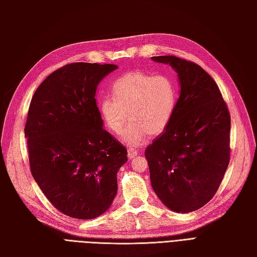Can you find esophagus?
Here are the masks:
<instances>
[{"label": "esophagus", "mask_w": 257, "mask_h": 257, "mask_svg": "<svg viewBox=\"0 0 257 257\" xmlns=\"http://www.w3.org/2000/svg\"><path fill=\"white\" fill-rule=\"evenodd\" d=\"M137 154H138V151H137L136 149H132V148H130V149L127 150V157H128L130 159L135 158V157L137 156Z\"/></svg>", "instance_id": "obj_1"}]
</instances>
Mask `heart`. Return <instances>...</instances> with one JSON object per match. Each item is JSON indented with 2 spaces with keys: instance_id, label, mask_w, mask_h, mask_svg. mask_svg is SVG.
I'll return each mask as SVG.
<instances>
[{
  "instance_id": "heart-1",
  "label": "heart",
  "mask_w": 257,
  "mask_h": 257,
  "mask_svg": "<svg viewBox=\"0 0 257 257\" xmlns=\"http://www.w3.org/2000/svg\"><path fill=\"white\" fill-rule=\"evenodd\" d=\"M113 98L105 96L100 112L108 128L120 134L131 147L144 143L147 135L157 136L169 124L178 102V88L167 74L132 71L118 77L111 87Z\"/></svg>"
}]
</instances>
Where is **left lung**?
<instances>
[{
  "mask_svg": "<svg viewBox=\"0 0 257 257\" xmlns=\"http://www.w3.org/2000/svg\"><path fill=\"white\" fill-rule=\"evenodd\" d=\"M178 73L181 94L169 124L146 149L151 185L175 213L213 199L229 163L231 116L216 82L199 65L173 55L153 56Z\"/></svg>",
  "mask_w": 257,
  "mask_h": 257,
  "instance_id": "1",
  "label": "left lung"
}]
</instances>
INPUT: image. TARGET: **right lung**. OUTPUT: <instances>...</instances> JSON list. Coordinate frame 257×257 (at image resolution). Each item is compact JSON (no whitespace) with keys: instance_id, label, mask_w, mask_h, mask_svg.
Here are the masks:
<instances>
[{"instance_id":"obj_1","label":"right lung","mask_w":257,"mask_h":257,"mask_svg":"<svg viewBox=\"0 0 257 257\" xmlns=\"http://www.w3.org/2000/svg\"><path fill=\"white\" fill-rule=\"evenodd\" d=\"M118 66L73 63L57 69L35 91L26 119L33 178L60 213L93 219L110 206L125 147L103 128L95 103L99 83Z\"/></svg>"}]
</instances>
